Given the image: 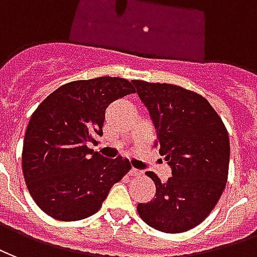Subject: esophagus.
<instances>
[{
  "mask_svg": "<svg viewBox=\"0 0 257 257\" xmlns=\"http://www.w3.org/2000/svg\"><path fill=\"white\" fill-rule=\"evenodd\" d=\"M130 175H131V177H141L142 171H141V170H137V168H131Z\"/></svg>",
  "mask_w": 257,
  "mask_h": 257,
  "instance_id": "esophagus-1",
  "label": "esophagus"
}]
</instances>
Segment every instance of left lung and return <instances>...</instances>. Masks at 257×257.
I'll list each match as a JSON object with an SVG mask.
<instances>
[{
	"label": "left lung",
	"mask_w": 257,
	"mask_h": 257,
	"mask_svg": "<svg viewBox=\"0 0 257 257\" xmlns=\"http://www.w3.org/2000/svg\"><path fill=\"white\" fill-rule=\"evenodd\" d=\"M156 128V147L172 170L156 185L155 198L137 205L151 227L183 233L211 213L222 196L228 175L230 141L224 123L211 104L196 91L171 83L133 80Z\"/></svg>",
	"instance_id": "obj_1"
}]
</instances>
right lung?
I'll return each instance as SVG.
<instances>
[{
  "label": "right lung",
  "mask_w": 257,
  "mask_h": 257,
  "mask_svg": "<svg viewBox=\"0 0 257 257\" xmlns=\"http://www.w3.org/2000/svg\"><path fill=\"white\" fill-rule=\"evenodd\" d=\"M131 93L134 86L123 78L74 80L54 90L31 115L22 168L45 213L64 222L89 218L130 171L127 159H105L87 144L102 136L106 106Z\"/></svg>",
  "instance_id": "obj_1"
}]
</instances>
